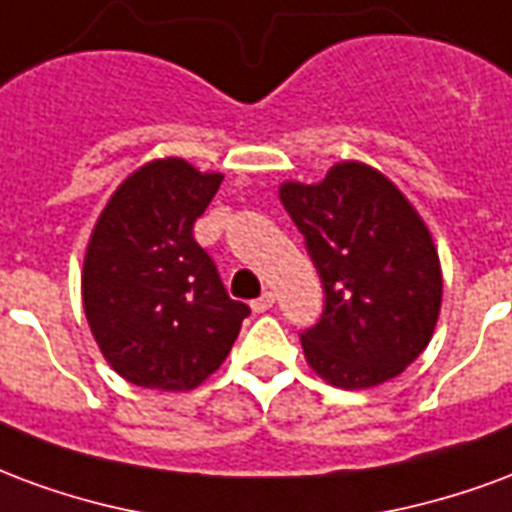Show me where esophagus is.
<instances>
[{"label": "esophagus", "mask_w": 512, "mask_h": 512, "mask_svg": "<svg viewBox=\"0 0 512 512\" xmlns=\"http://www.w3.org/2000/svg\"><path fill=\"white\" fill-rule=\"evenodd\" d=\"M272 305H275V294H272V292H264V294H261V297H259V300H253V302H251L253 313L270 311Z\"/></svg>", "instance_id": "1"}]
</instances>
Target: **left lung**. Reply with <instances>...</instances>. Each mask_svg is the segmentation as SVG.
Instances as JSON below:
<instances>
[{"label": "left lung", "instance_id": "obj_1", "mask_svg": "<svg viewBox=\"0 0 512 512\" xmlns=\"http://www.w3.org/2000/svg\"><path fill=\"white\" fill-rule=\"evenodd\" d=\"M278 193L324 286L322 319L300 335L313 374L343 390L404 374L442 308V264L420 212L360 160L335 163L316 185L283 182Z\"/></svg>", "mask_w": 512, "mask_h": 512}]
</instances>
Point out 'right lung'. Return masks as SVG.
Here are the masks:
<instances>
[{
	"instance_id": "add662e5",
	"label": "right lung",
	"mask_w": 512,
	"mask_h": 512,
	"mask_svg": "<svg viewBox=\"0 0 512 512\" xmlns=\"http://www.w3.org/2000/svg\"><path fill=\"white\" fill-rule=\"evenodd\" d=\"M223 174L182 158L138 166L100 212L81 270L89 330L130 384L182 393L229 357L245 302L231 300L193 223Z\"/></svg>"
}]
</instances>
